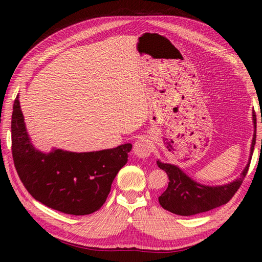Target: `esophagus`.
<instances>
[{
	"label": "esophagus",
	"mask_w": 262,
	"mask_h": 262,
	"mask_svg": "<svg viewBox=\"0 0 262 262\" xmlns=\"http://www.w3.org/2000/svg\"><path fill=\"white\" fill-rule=\"evenodd\" d=\"M152 152V143L146 137H141L134 144V153L138 158L145 159Z\"/></svg>",
	"instance_id": "obj_1"
}]
</instances>
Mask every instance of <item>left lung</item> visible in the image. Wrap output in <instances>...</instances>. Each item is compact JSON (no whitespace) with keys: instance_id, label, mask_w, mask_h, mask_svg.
I'll use <instances>...</instances> for the list:
<instances>
[{"instance_id":"8db88e82","label":"left lung","mask_w":262,"mask_h":262,"mask_svg":"<svg viewBox=\"0 0 262 262\" xmlns=\"http://www.w3.org/2000/svg\"><path fill=\"white\" fill-rule=\"evenodd\" d=\"M254 133L252 137L250 157L248 164L241 172L240 177L234 181L221 186H205L194 181L192 178L186 174L179 166L157 161L160 169L166 172L169 177V185L166 190L159 197V203L162 207L171 213L181 216H191L208 211L230 202L234 193L240 188L241 183L247 176L251 161L257 136V122L255 115H252Z\"/></svg>"}]
</instances>
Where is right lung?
Here are the masks:
<instances>
[{
  "label": "right lung",
  "instance_id": "1",
  "mask_svg": "<svg viewBox=\"0 0 262 262\" xmlns=\"http://www.w3.org/2000/svg\"><path fill=\"white\" fill-rule=\"evenodd\" d=\"M12 157L20 180L47 207L70 215H89L104 204L111 183L128 161L132 144L96 152L37 149L28 134L19 96L13 104Z\"/></svg>",
  "mask_w": 262,
  "mask_h": 262
}]
</instances>
